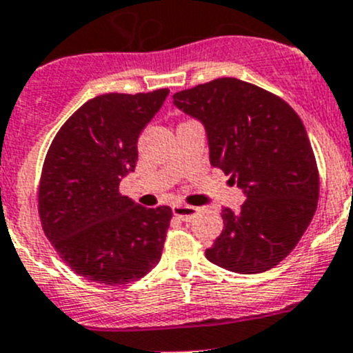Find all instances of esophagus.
Segmentation results:
<instances>
[{"mask_svg":"<svg viewBox=\"0 0 353 353\" xmlns=\"http://www.w3.org/2000/svg\"><path fill=\"white\" fill-rule=\"evenodd\" d=\"M172 212L176 217L183 219V221H190L191 217H194V214L198 212L196 207H193V205H184V203H176L172 207Z\"/></svg>","mask_w":353,"mask_h":353,"instance_id":"1","label":"esophagus"}]
</instances>
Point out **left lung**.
Segmentation results:
<instances>
[{
  "mask_svg": "<svg viewBox=\"0 0 353 353\" xmlns=\"http://www.w3.org/2000/svg\"><path fill=\"white\" fill-rule=\"evenodd\" d=\"M172 100L203 122L210 163L246 196L239 210L222 208L224 229L205 255L239 274L269 271L299 245L319 200V170L302 119L283 98L234 77Z\"/></svg>",
  "mask_w": 353,
  "mask_h": 353,
  "instance_id": "8db88e82",
  "label": "left lung"
}]
</instances>
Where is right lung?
<instances>
[{"label":"right lung","instance_id":"right-lung-1","mask_svg":"<svg viewBox=\"0 0 353 353\" xmlns=\"http://www.w3.org/2000/svg\"><path fill=\"white\" fill-rule=\"evenodd\" d=\"M169 90L85 101L51 141L37 190L41 225L75 274L107 286L148 274L162 256L172 210L145 208L119 184L138 160V138Z\"/></svg>","mask_w":353,"mask_h":353}]
</instances>
